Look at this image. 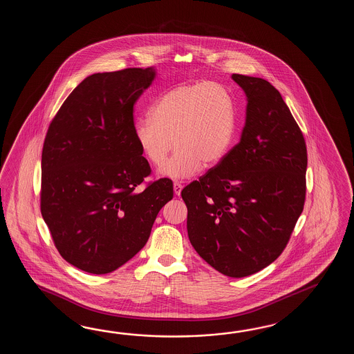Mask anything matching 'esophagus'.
<instances>
[{"instance_id": "esophagus-1", "label": "esophagus", "mask_w": 354, "mask_h": 354, "mask_svg": "<svg viewBox=\"0 0 354 354\" xmlns=\"http://www.w3.org/2000/svg\"><path fill=\"white\" fill-rule=\"evenodd\" d=\"M182 188H183V186L180 185V182H174V194L177 196L180 195V191H182Z\"/></svg>"}]
</instances>
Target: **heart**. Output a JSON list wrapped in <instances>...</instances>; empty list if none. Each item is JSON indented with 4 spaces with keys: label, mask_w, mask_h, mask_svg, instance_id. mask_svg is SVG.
Here are the masks:
<instances>
[{
    "label": "heart",
    "mask_w": 354,
    "mask_h": 354,
    "mask_svg": "<svg viewBox=\"0 0 354 354\" xmlns=\"http://www.w3.org/2000/svg\"><path fill=\"white\" fill-rule=\"evenodd\" d=\"M149 119L136 122L134 134L144 157L160 166L159 174L172 180L192 177L203 167L225 157L235 133L233 98L214 82L180 84L151 105Z\"/></svg>",
    "instance_id": "b5f03b06"
}]
</instances>
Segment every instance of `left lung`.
<instances>
[{
  "label": "left lung",
  "instance_id": "obj_1",
  "mask_svg": "<svg viewBox=\"0 0 354 354\" xmlns=\"http://www.w3.org/2000/svg\"><path fill=\"white\" fill-rule=\"evenodd\" d=\"M232 78L247 96L241 140L180 195L198 256L220 273L241 279L263 270L286 248L305 203L308 151L271 83Z\"/></svg>",
  "mask_w": 354,
  "mask_h": 354
}]
</instances>
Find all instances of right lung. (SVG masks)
Instances as JSON below:
<instances>
[{"instance_id": "add662e5", "label": "right lung", "mask_w": 354, "mask_h": 354, "mask_svg": "<svg viewBox=\"0 0 354 354\" xmlns=\"http://www.w3.org/2000/svg\"><path fill=\"white\" fill-rule=\"evenodd\" d=\"M154 78L151 67L88 75L48 129L40 210L60 256L78 270L105 274L127 263L174 197L169 178L139 188L151 169L133 113Z\"/></svg>"}]
</instances>
